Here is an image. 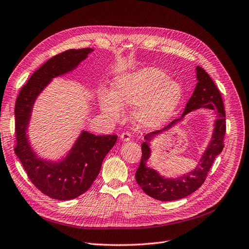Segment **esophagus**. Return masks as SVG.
<instances>
[{"label":"esophagus","instance_id":"obj_1","mask_svg":"<svg viewBox=\"0 0 249 249\" xmlns=\"http://www.w3.org/2000/svg\"><path fill=\"white\" fill-rule=\"evenodd\" d=\"M130 138H131V134L129 133V132H123L122 134H121V139L123 140V142H129V140H130Z\"/></svg>","mask_w":249,"mask_h":249}]
</instances>
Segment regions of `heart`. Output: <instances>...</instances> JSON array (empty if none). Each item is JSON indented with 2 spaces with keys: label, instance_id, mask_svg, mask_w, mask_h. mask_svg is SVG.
<instances>
[{
  "label": "heart",
  "instance_id": "obj_1",
  "mask_svg": "<svg viewBox=\"0 0 249 249\" xmlns=\"http://www.w3.org/2000/svg\"><path fill=\"white\" fill-rule=\"evenodd\" d=\"M182 98L179 82L169 79L163 69L145 67L115 77L112 92L105 90L100 94V106L104 114L118 119L122 107L136 105L133 112L136 122L145 128H156L175 114Z\"/></svg>",
  "mask_w": 249,
  "mask_h": 249
}]
</instances>
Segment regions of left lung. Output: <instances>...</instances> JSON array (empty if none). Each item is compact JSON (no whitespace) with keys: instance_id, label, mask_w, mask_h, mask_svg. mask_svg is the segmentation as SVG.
Returning a JSON list of instances; mask_svg holds the SVG:
<instances>
[{"instance_id":"left-lung-1","label":"left lung","mask_w":249,"mask_h":249,"mask_svg":"<svg viewBox=\"0 0 249 249\" xmlns=\"http://www.w3.org/2000/svg\"><path fill=\"white\" fill-rule=\"evenodd\" d=\"M197 83L193 94L186 104L181 118L172 121L163 130L147 133L145 142L142 144V160L135 173L137 184L149 196L158 200L171 201L188 196L197 190L208 176V173L218 155L224 148V136L226 133V114L220 90L215 86L210 75L201 67H196ZM200 107H208L216 113L215 128L211 142L204 153L199 166L193 171L175 179L164 178L153 169L146 167V160L150 156L149 142L155 136L174 125L187 112Z\"/></svg>"}]
</instances>
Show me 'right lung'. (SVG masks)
Instances as JSON below:
<instances>
[{"mask_svg": "<svg viewBox=\"0 0 249 249\" xmlns=\"http://www.w3.org/2000/svg\"><path fill=\"white\" fill-rule=\"evenodd\" d=\"M92 51L90 48L72 49L53 56L31 75L16 100L15 154L32 184L53 199L70 200L88 191L99 175L105 157L117 142V135L82 131L67 157L55 163L37 158L26 136L36 96L53 77L76 68Z\"/></svg>", "mask_w": 249, "mask_h": 249, "instance_id": "obj_1", "label": "right lung"}]
</instances>
